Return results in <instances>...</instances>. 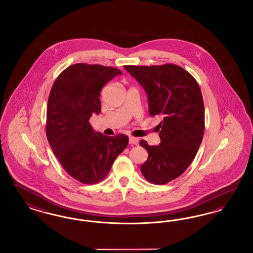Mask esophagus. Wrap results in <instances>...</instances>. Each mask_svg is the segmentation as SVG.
Returning a JSON list of instances; mask_svg holds the SVG:
<instances>
[{
  "instance_id": "34e87169",
  "label": "esophagus",
  "mask_w": 253,
  "mask_h": 253,
  "mask_svg": "<svg viewBox=\"0 0 253 253\" xmlns=\"http://www.w3.org/2000/svg\"><path fill=\"white\" fill-rule=\"evenodd\" d=\"M129 143L131 145H137L138 144V139H137L136 137L130 136V137H129Z\"/></svg>"
}]
</instances>
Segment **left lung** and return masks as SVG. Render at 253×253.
Masks as SVG:
<instances>
[{
	"mask_svg": "<svg viewBox=\"0 0 253 253\" xmlns=\"http://www.w3.org/2000/svg\"><path fill=\"white\" fill-rule=\"evenodd\" d=\"M124 68L144 88L150 115L162 119L158 124L160 144L139 142L148 152L140 170L146 180L167 184L192 164L202 142L205 110L200 87L190 73L175 64Z\"/></svg>",
	"mask_w": 253,
	"mask_h": 253,
	"instance_id": "left-lung-1",
	"label": "left lung"
}]
</instances>
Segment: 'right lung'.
I'll use <instances>...</instances> for the list:
<instances>
[{
  "label": "right lung",
  "mask_w": 253,
  "mask_h": 253,
  "mask_svg": "<svg viewBox=\"0 0 253 253\" xmlns=\"http://www.w3.org/2000/svg\"><path fill=\"white\" fill-rule=\"evenodd\" d=\"M118 75L122 73L115 67L73 64L60 73L49 94V145L65 171L84 184L103 180L128 145L127 135H104L95 132L89 122L101 111L102 87Z\"/></svg>",
  "instance_id": "1"
}]
</instances>
